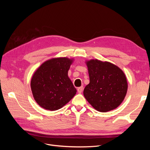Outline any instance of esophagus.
Here are the masks:
<instances>
[{
    "label": "esophagus",
    "mask_w": 150,
    "mask_h": 150,
    "mask_svg": "<svg viewBox=\"0 0 150 150\" xmlns=\"http://www.w3.org/2000/svg\"><path fill=\"white\" fill-rule=\"evenodd\" d=\"M83 90V86H81V87L78 88V91L79 93H81Z\"/></svg>",
    "instance_id": "esophagus-1"
}]
</instances>
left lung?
Returning a JSON list of instances; mask_svg holds the SVG:
<instances>
[{
    "label": "left lung",
    "mask_w": 150,
    "mask_h": 150,
    "mask_svg": "<svg viewBox=\"0 0 150 150\" xmlns=\"http://www.w3.org/2000/svg\"><path fill=\"white\" fill-rule=\"evenodd\" d=\"M86 63L90 80L83 91L86 100L100 112H107L119 106L128 89L124 72L109 62L92 59Z\"/></svg>",
    "instance_id": "8db88e82"
}]
</instances>
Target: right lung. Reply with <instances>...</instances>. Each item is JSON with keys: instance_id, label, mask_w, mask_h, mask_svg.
Masks as SVG:
<instances>
[{"instance_id": "right-lung-1", "label": "right lung", "mask_w": 150, "mask_h": 150, "mask_svg": "<svg viewBox=\"0 0 150 150\" xmlns=\"http://www.w3.org/2000/svg\"><path fill=\"white\" fill-rule=\"evenodd\" d=\"M72 62L66 57L51 59L34 72L30 87L34 99L40 107L56 111L74 97L77 91L67 76Z\"/></svg>"}]
</instances>
